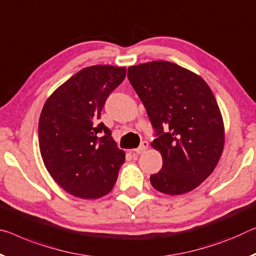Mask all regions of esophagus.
Listing matches in <instances>:
<instances>
[{
  "instance_id": "obj_1",
  "label": "esophagus",
  "mask_w": 256,
  "mask_h": 256,
  "mask_svg": "<svg viewBox=\"0 0 256 256\" xmlns=\"http://www.w3.org/2000/svg\"><path fill=\"white\" fill-rule=\"evenodd\" d=\"M146 149H148V142L147 141H142V142L140 144L139 147L133 150V152H134L136 154H142V152H144Z\"/></svg>"
}]
</instances>
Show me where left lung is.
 I'll list each match as a JSON object with an SVG mask.
<instances>
[{"label": "left lung", "mask_w": 256, "mask_h": 256, "mask_svg": "<svg viewBox=\"0 0 256 256\" xmlns=\"http://www.w3.org/2000/svg\"><path fill=\"white\" fill-rule=\"evenodd\" d=\"M128 77L155 128L152 147L163 157L152 186L172 196L192 192L214 171L224 146L212 90L200 76L164 60L128 67Z\"/></svg>", "instance_id": "1"}]
</instances>
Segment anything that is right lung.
I'll use <instances>...</instances> for the list:
<instances>
[{
    "instance_id": "right-lung-1",
    "label": "right lung",
    "mask_w": 256,
    "mask_h": 256,
    "mask_svg": "<svg viewBox=\"0 0 256 256\" xmlns=\"http://www.w3.org/2000/svg\"><path fill=\"white\" fill-rule=\"evenodd\" d=\"M125 76V67L83 68L44 104L38 122L40 155L54 180L72 196L96 200L116 184L125 152L99 120L109 94Z\"/></svg>"
}]
</instances>
